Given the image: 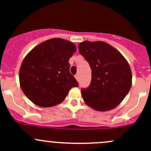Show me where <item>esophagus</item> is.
Masks as SVG:
<instances>
[{
  "mask_svg": "<svg viewBox=\"0 0 151 151\" xmlns=\"http://www.w3.org/2000/svg\"><path fill=\"white\" fill-rule=\"evenodd\" d=\"M75 78H76V79L77 81H78V79H79V76H78V74L76 75V76H75Z\"/></svg>",
  "mask_w": 151,
  "mask_h": 151,
  "instance_id": "obj_1",
  "label": "esophagus"
}]
</instances>
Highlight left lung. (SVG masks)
I'll return each mask as SVG.
<instances>
[{
  "label": "left lung",
  "mask_w": 151,
  "mask_h": 151,
  "mask_svg": "<svg viewBox=\"0 0 151 151\" xmlns=\"http://www.w3.org/2000/svg\"><path fill=\"white\" fill-rule=\"evenodd\" d=\"M78 50L91 69V82L81 91L84 101L97 111L113 110L132 87L129 63L120 52L104 41H83L78 45Z\"/></svg>",
  "instance_id": "8db88e82"
}]
</instances>
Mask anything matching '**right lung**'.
I'll return each mask as SVG.
<instances>
[{
  "label": "right lung",
  "mask_w": 151,
  "mask_h": 151,
  "mask_svg": "<svg viewBox=\"0 0 151 151\" xmlns=\"http://www.w3.org/2000/svg\"><path fill=\"white\" fill-rule=\"evenodd\" d=\"M76 51L73 42L51 38L35 46L25 57L19 69V85L35 105L50 107L64 101L78 82L69 73V60Z\"/></svg>",
  "instance_id": "1"
}]
</instances>
